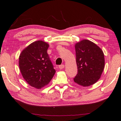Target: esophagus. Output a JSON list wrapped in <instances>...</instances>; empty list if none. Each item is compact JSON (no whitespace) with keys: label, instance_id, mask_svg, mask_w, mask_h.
I'll return each mask as SVG.
<instances>
[{"label":"esophagus","instance_id":"34e87169","mask_svg":"<svg viewBox=\"0 0 121 121\" xmlns=\"http://www.w3.org/2000/svg\"><path fill=\"white\" fill-rule=\"evenodd\" d=\"M64 68V65H63V64H62V65H59V68L60 70L63 69Z\"/></svg>","mask_w":121,"mask_h":121}]
</instances>
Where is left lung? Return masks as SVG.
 I'll return each mask as SVG.
<instances>
[{
  "label": "left lung",
  "instance_id": "1",
  "mask_svg": "<svg viewBox=\"0 0 121 121\" xmlns=\"http://www.w3.org/2000/svg\"><path fill=\"white\" fill-rule=\"evenodd\" d=\"M78 73L73 78L75 83L88 87L96 83L105 66L104 55L95 43L88 40H82L75 44Z\"/></svg>",
  "mask_w": 121,
  "mask_h": 121
}]
</instances>
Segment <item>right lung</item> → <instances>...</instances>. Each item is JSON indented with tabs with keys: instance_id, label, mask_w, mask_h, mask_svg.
I'll use <instances>...</instances> for the list:
<instances>
[{
	"instance_id": "add662e5",
	"label": "right lung",
	"mask_w": 121,
	"mask_h": 121,
	"mask_svg": "<svg viewBox=\"0 0 121 121\" xmlns=\"http://www.w3.org/2000/svg\"><path fill=\"white\" fill-rule=\"evenodd\" d=\"M49 45L39 40L29 45L20 53L19 68L23 78L31 87L41 89L48 85L56 70L47 51Z\"/></svg>"
}]
</instances>
